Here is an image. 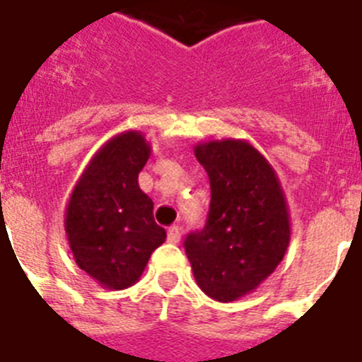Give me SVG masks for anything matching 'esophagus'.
Returning <instances> with one entry per match:
<instances>
[{"instance_id": "obj_1", "label": "esophagus", "mask_w": 362, "mask_h": 362, "mask_svg": "<svg viewBox=\"0 0 362 362\" xmlns=\"http://www.w3.org/2000/svg\"><path fill=\"white\" fill-rule=\"evenodd\" d=\"M168 241H170V243L181 241V228H179L177 225H174V226H170V228H168Z\"/></svg>"}]
</instances>
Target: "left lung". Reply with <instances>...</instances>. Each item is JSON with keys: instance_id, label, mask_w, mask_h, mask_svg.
I'll return each mask as SVG.
<instances>
[{"instance_id": "left-lung-1", "label": "left lung", "mask_w": 362, "mask_h": 362, "mask_svg": "<svg viewBox=\"0 0 362 362\" xmlns=\"http://www.w3.org/2000/svg\"><path fill=\"white\" fill-rule=\"evenodd\" d=\"M210 177L209 221L190 233L185 252L196 283L219 303L254 292L283 261L292 238L277 172L246 139H210L194 146Z\"/></svg>"}]
</instances>
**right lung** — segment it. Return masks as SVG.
Returning a JSON list of instances; mask_svg holds the SVG:
<instances>
[{
	"label": "right lung",
	"instance_id": "1",
	"mask_svg": "<svg viewBox=\"0 0 362 362\" xmlns=\"http://www.w3.org/2000/svg\"><path fill=\"white\" fill-rule=\"evenodd\" d=\"M150 152L139 130L116 134L92 156L70 192L65 209L70 252L107 290L136 284L166 239V230L153 221L152 199L137 183Z\"/></svg>",
	"mask_w": 362,
	"mask_h": 362
}]
</instances>
